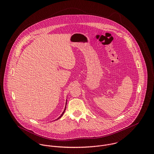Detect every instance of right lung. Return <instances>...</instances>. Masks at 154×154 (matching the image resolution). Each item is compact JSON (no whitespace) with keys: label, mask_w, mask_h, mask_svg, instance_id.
<instances>
[{"label":"right lung","mask_w":154,"mask_h":154,"mask_svg":"<svg viewBox=\"0 0 154 154\" xmlns=\"http://www.w3.org/2000/svg\"><path fill=\"white\" fill-rule=\"evenodd\" d=\"M66 102H67V100H66ZM65 110H66V106H65V110H64V111H63V112H62V114H61V116H60V117H59V118H57V120H58V119H60V118H61V117H62V116H63V114H64V112H65Z\"/></svg>","instance_id":"obj_1"}]
</instances>
